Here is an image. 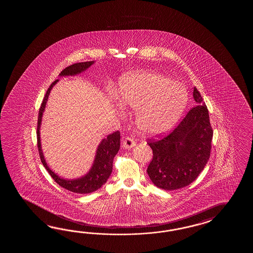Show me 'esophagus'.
<instances>
[{
    "mask_svg": "<svg viewBox=\"0 0 253 253\" xmlns=\"http://www.w3.org/2000/svg\"><path fill=\"white\" fill-rule=\"evenodd\" d=\"M122 145H123V147L126 148V149H129V148L134 147V145H135V141H134V138H132V137H130V136H127V137H126V138L123 140Z\"/></svg>",
    "mask_w": 253,
    "mask_h": 253,
    "instance_id": "34e87169",
    "label": "esophagus"
}]
</instances>
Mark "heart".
<instances>
[{
	"label": "heart",
	"instance_id": "1",
	"mask_svg": "<svg viewBox=\"0 0 253 253\" xmlns=\"http://www.w3.org/2000/svg\"><path fill=\"white\" fill-rule=\"evenodd\" d=\"M118 97L122 107L137 111L136 125L143 133L158 135L177 123L188 94L183 84L167 76L142 72L121 78Z\"/></svg>",
	"mask_w": 253,
	"mask_h": 253
}]
</instances>
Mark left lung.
<instances>
[{"label":"left lung","mask_w":253,"mask_h":253,"mask_svg":"<svg viewBox=\"0 0 253 253\" xmlns=\"http://www.w3.org/2000/svg\"><path fill=\"white\" fill-rule=\"evenodd\" d=\"M193 95L196 106L170 134L158 140H147L153 159L146 172L159 188L172 191L187 186L210 158L213 131L209 112L196 87Z\"/></svg>","instance_id":"1"}]
</instances>
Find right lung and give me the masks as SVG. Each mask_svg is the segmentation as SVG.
Listing matches in <instances>:
<instances>
[{"mask_svg":"<svg viewBox=\"0 0 253 253\" xmlns=\"http://www.w3.org/2000/svg\"><path fill=\"white\" fill-rule=\"evenodd\" d=\"M93 63L94 61H86V62H80V63L70 65L62 70L59 73V76L65 77V76H74L80 74L82 71H85L87 68H89ZM58 81L59 80H56L48 87V90L46 92V95L43 98L42 106L39 110L38 126H37V143L38 144L37 145H38L40 157L43 166L50 174V176L53 178L54 181L61 187L76 194H90L97 191V189L100 188L104 183H106L112 172L114 157L118 154L120 147V132L116 131L113 134H108L107 138L101 141V143L97 147V154L95 156V160L93 163L91 169L84 176L78 179H73V180H67V179L59 177V175H57L55 172H52L49 169V167L47 166V163L44 159L42 145H41L40 128L42 124L43 112L46 107V103L48 101V95L50 93L52 86Z\"/></svg>","mask_w":253,"mask_h":253,"instance_id":"1","label":"right lung"}]
</instances>
